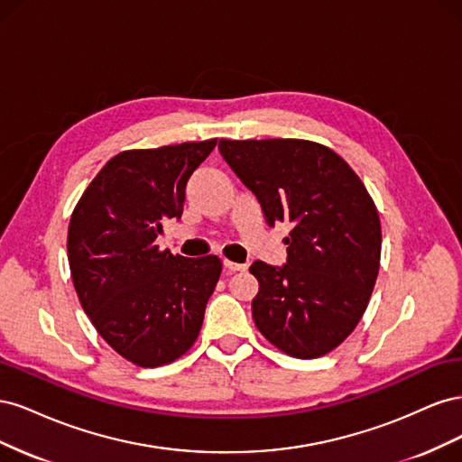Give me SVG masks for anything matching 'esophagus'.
Returning a JSON list of instances; mask_svg holds the SVG:
<instances>
[{
	"mask_svg": "<svg viewBox=\"0 0 462 462\" xmlns=\"http://www.w3.org/2000/svg\"><path fill=\"white\" fill-rule=\"evenodd\" d=\"M223 268H226L227 273H235V272H245L246 263H236L231 260H223Z\"/></svg>",
	"mask_w": 462,
	"mask_h": 462,
	"instance_id": "1",
	"label": "esophagus"
}]
</instances>
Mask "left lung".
<instances>
[{"label": "left lung", "instance_id": "8db88e82", "mask_svg": "<svg viewBox=\"0 0 462 462\" xmlns=\"http://www.w3.org/2000/svg\"><path fill=\"white\" fill-rule=\"evenodd\" d=\"M219 152L265 223L292 227L283 265H250L256 328L291 356H324L356 328L380 270L382 227L366 187L333 150L299 138H221Z\"/></svg>", "mask_w": 462, "mask_h": 462}]
</instances>
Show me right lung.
Wrapping results in <instances>:
<instances>
[{"label": "right lung", "instance_id": "add662e5", "mask_svg": "<svg viewBox=\"0 0 462 462\" xmlns=\"http://www.w3.org/2000/svg\"><path fill=\"white\" fill-rule=\"evenodd\" d=\"M216 138L111 158L82 194L67 235L69 268L97 333L136 366H162L197 341L221 273L217 256L158 250L180 219L187 183Z\"/></svg>", "mask_w": 462, "mask_h": 462}]
</instances>
